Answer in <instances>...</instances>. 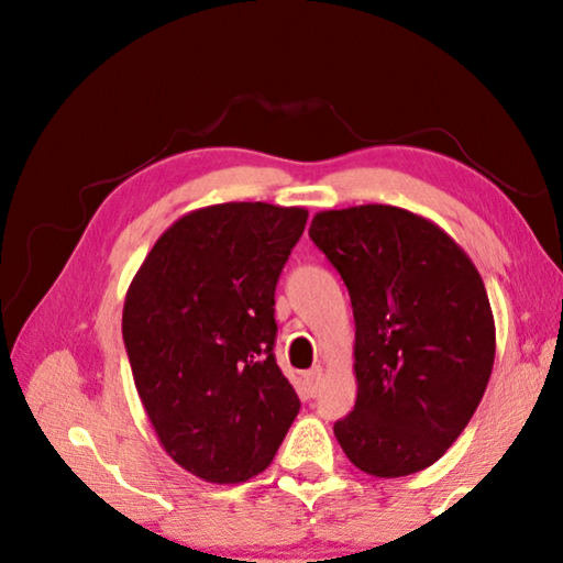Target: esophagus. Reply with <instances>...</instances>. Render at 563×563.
Instances as JSON below:
<instances>
[{"instance_id":"obj_1","label":"esophagus","mask_w":563,"mask_h":563,"mask_svg":"<svg viewBox=\"0 0 563 563\" xmlns=\"http://www.w3.org/2000/svg\"><path fill=\"white\" fill-rule=\"evenodd\" d=\"M320 379H322V367H312V369H308V373L302 375L305 389H308V395H310V397H316V395H318V389H320Z\"/></svg>"}]
</instances>
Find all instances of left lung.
Wrapping results in <instances>:
<instances>
[{
	"instance_id": "1",
	"label": "left lung",
	"mask_w": 563,
	"mask_h": 563,
	"mask_svg": "<svg viewBox=\"0 0 563 563\" xmlns=\"http://www.w3.org/2000/svg\"><path fill=\"white\" fill-rule=\"evenodd\" d=\"M310 238L345 280L355 316V409L335 437L357 470L432 466L487 389L497 332L482 275L440 225L367 203L316 213Z\"/></svg>"
}]
</instances>
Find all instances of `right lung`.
I'll use <instances>...</instances> for the list:
<instances>
[{
	"label": "right lung",
	"instance_id": "1",
	"mask_svg": "<svg viewBox=\"0 0 563 563\" xmlns=\"http://www.w3.org/2000/svg\"><path fill=\"white\" fill-rule=\"evenodd\" d=\"M305 208H198L151 247L123 302V345L158 442L216 484L261 474L298 417L275 362V285Z\"/></svg>",
	"mask_w": 563,
	"mask_h": 563
}]
</instances>
